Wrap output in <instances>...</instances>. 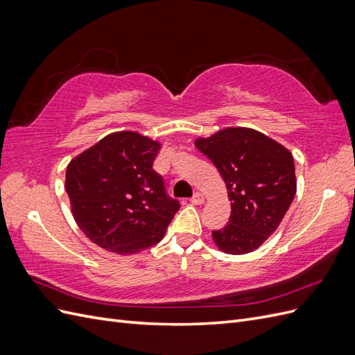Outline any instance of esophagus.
<instances>
[{"mask_svg": "<svg viewBox=\"0 0 355 355\" xmlns=\"http://www.w3.org/2000/svg\"><path fill=\"white\" fill-rule=\"evenodd\" d=\"M204 201H206V200H204V196L200 194V192H196L194 197L191 198V202L196 204V206H201V204H204Z\"/></svg>", "mask_w": 355, "mask_h": 355, "instance_id": "obj_1", "label": "esophagus"}]
</instances>
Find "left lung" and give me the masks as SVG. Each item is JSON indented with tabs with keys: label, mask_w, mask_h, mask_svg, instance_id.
Instances as JSON below:
<instances>
[{
	"label": "left lung",
	"mask_w": 355,
	"mask_h": 355,
	"mask_svg": "<svg viewBox=\"0 0 355 355\" xmlns=\"http://www.w3.org/2000/svg\"><path fill=\"white\" fill-rule=\"evenodd\" d=\"M194 145L216 166L227 185L231 216L211 231L228 254L256 250L275 232L296 194L293 155L270 136L249 127H227Z\"/></svg>",
	"instance_id": "1"
}]
</instances>
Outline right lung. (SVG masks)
Here are the masks:
<instances>
[{"label":"right lung","mask_w":355,"mask_h":355,"mask_svg":"<svg viewBox=\"0 0 355 355\" xmlns=\"http://www.w3.org/2000/svg\"><path fill=\"white\" fill-rule=\"evenodd\" d=\"M161 144L133 130L114 132L73 157L65 189L71 213L87 239L128 256L161 241L179 202L153 170Z\"/></svg>","instance_id":"add662e5"}]
</instances>
